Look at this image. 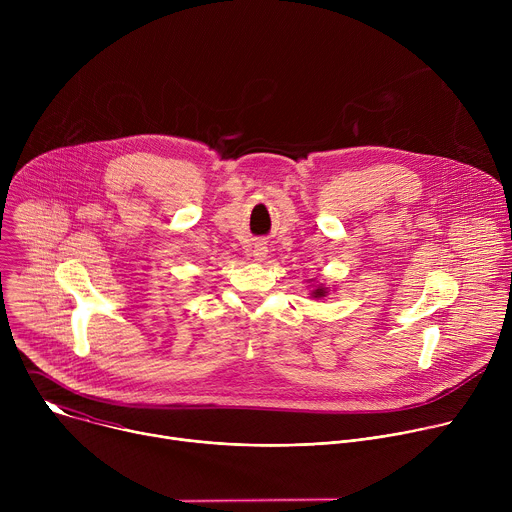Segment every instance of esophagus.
<instances>
[{
  "label": "esophagus",
  "mask_w": 512,
  "mask_h": 512,
  "mask_svg": "<svg viewBox=\"0 0 512 512\" xmlns=\"http://www.w3.org/2000/svg\"><path fill=\"white\" fill-rule=\"evenodd\" d=\"M253 255H255L257 259H261V257H265V255H267V247H265V243H263V241L255 243V247H253Z\"/></svg>",
  "instance_id": "obj_1"
}]
</instances>
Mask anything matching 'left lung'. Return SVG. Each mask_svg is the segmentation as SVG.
I'll return each instance as SVG.
<instances>
[{
  "instance_id": "left-lung-1",
  "label": "left lung",
  "mask_w": 512,
  "mask_h": 512,
  "mask_svg": "<svg viewBox=\"0 0 512 512\" xmlns=\"http://www.w3.org/2000/svg\"><path fill=\"white\" fill-rule=\"evenodd\" d=\"M314 294H316V298H322V296L326 294V291H324V289H316V291H314Z\"/></svg>"
}]
</instances>
